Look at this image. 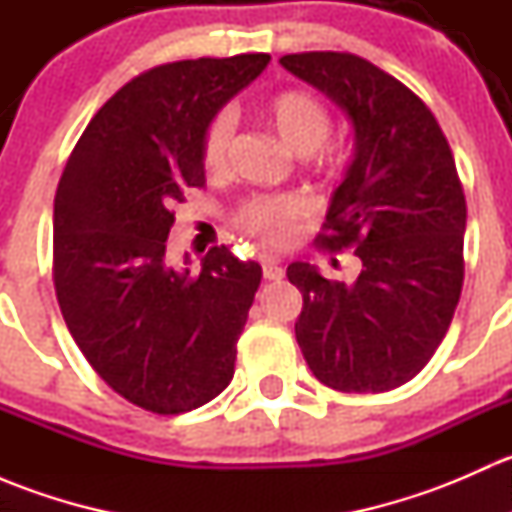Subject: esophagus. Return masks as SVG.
Wrapping results in <instances>:
<instances>
[{
  "label": "esophagus",
  "instance_id": "obj_1",
  "mask_svg": "<svg viewBox=\"0 0 512 512\" xmlns=\"http://www.w3.org/2000/svg\"><path fill=\"white\" fill-rule=\"evenodd\" d=\"M262 272H265V280H272V282H280L282 277H285V270L272 260L262 262Z\"/></svg>",
  "mask_w": 512,
  "mask_h": 512
}]
</instances>
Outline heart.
<instances>
[{"label":"heart","mask_w":512,"mask_h":512,"mask_svg":"<svg viewBox=\"0 0 512 512\" xmlns=\"http://www.w3.org/2000/svg\"><path fill=\"white\" fill-rule=\"evenodd\" d=\"M267 123L277 133L289 151L309 156L317 151L319 165L332 170L339 163L337 153L322 151L324 141L332 133V111L319 96L309 91H285L267 103ZM232 138H235V118L232 113H218L208 123L203 136V165L208 173H223L227 165ZM304 215V203L294 195L277 198H252L237 208L235 225L265 247H285L292 242L297 223Z\"/></svg>","instance_id":"heart-1"}]
</instances>
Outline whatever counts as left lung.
Masks as SVG:
<instances>
[{
	"mask_svg": "<svg viewBox=\"0 0 512 512\" xmlns=\"http://www.w3.org/2000/svg\"><path fill=\"white\" fill-rule=\"evenodd\" d=\"M280 64L337 101L356 136L317 242L354 250L361 272L344 285L307 262L287 267L304 302L297 344L329 389L391 391L428 364L461 299L466 195L456 160L426 103L371 61L304 51Z\"/></svg>",
	"mask_w": 512,
	"mask_h": 512,
	"instance_id": "8db88e82",
	"label": "left lung"
}]
</instances>
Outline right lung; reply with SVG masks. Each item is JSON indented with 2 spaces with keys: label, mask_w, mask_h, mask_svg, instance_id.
<instances>
[{
  "label": "right lung",
  "mask_w": 512,
  "mask_h": 512,
  "mask_svg": "<svg viewBox=\"0 0 512 512\" xmlns=\"http://www.w3.org/2000/svg\"><path fill=\"white\" fill-rule=\"evenodd\" d=\"M270 54L156 66L108 98L81 133L54 198V287L76 347L131 404L193 411L235 374L257 262L210 247L200 272L165 262L173 205L203 188V136Z\"/></svg>",
  "instance_id": "right-lung-1"
}]
</instances>
